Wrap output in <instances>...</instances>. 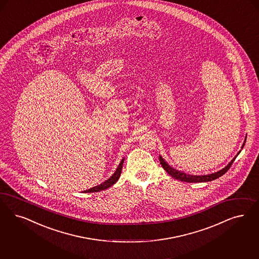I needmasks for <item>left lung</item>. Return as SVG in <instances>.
Segmentation results:
<instances>
[{
    "label": "left lung",
    "mask_w": 259,
    "mask_h": 259,
    "mask_svg": "<svg viewBox=\"0 0 259 259\" xmlns=\"http://www.w3.org/2000/svg\"><path fill=\"white\" fill-rule=\"evenodd\" d=\"M247 138V137H246ZM246 141L243 143L242 145V148L244 147ZM241 151L237 153V155L232 159L231 162L225 166L223 169L219 170L217 172H214L212 174H207V175H200V176H196V175H189V174H186L184 172H181L179 170L174 169L173 167H171L168 163H166V161H163V159L161 158V156H160V162H161V166L162 168L165 170L168 174H169L171 177H173L174 179H177L179 181H182V182H188V183H204V182H210V181H213L215 179L219 178L221 176H223L224 174L230 169V167L232 166V162L235 160V158L238 156V154Z\"/></svg>",
    "instance_id": "left-lung-1"
}]
</instances>
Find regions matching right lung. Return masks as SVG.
Masks as SVG:
<instances>
[{"mask_svg":"<svg viewBox=\"0 0 259 259\" xmlns=\"http://www.w3.org/2000/svg\"><path fill=\"white\" fill-rule=\"evenodd\" d=\"M123 161L124 159H122L120 163L118 164L117 168H116L115 173L110 177V178L106 180L105 182H103L102 184L98 185L97 187H94V188H90L88 190H85L84 192L85 193H91V192H98V191H101V190H104V189H107L108 188L112 187L114 184H116V181L120 177V174H121V169H122V165H123Z\"/></svg>","mask_w":259,"mask_h":259,"instance_id":"1","label":"right lung"}]
</instances>
